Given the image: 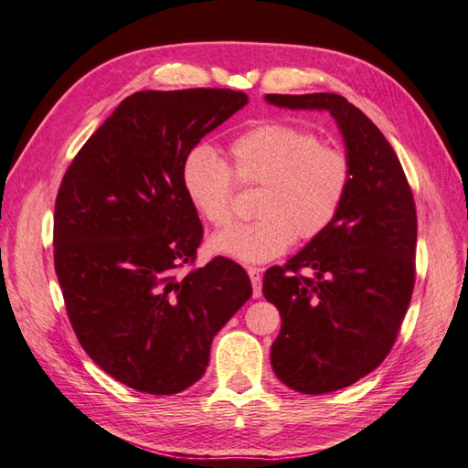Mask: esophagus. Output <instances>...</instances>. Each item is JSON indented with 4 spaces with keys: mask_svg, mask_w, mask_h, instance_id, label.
Segmentation results:
<instances>
[{
    "mask_svg": "<svg viewBox=\"0 0 468 468\" xmlns=\"http://www.w3.org/2000/svg\"><path fill=\"white\" fill-rule=\"evenodd\" d=\"M246 272H248V276H250V280H252V296L254 298H261L262 296V274H261V268L248 266Z\"/></svg>",
    "mask_w": 468,
    "mask_h": 468,
    "instance_id": "obj_1",
    "label": "esophagus"
}]
</instances>
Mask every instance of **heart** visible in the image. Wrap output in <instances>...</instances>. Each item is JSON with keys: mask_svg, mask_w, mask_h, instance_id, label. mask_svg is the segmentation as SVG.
Here are the masks:
<instances>
[{"mask_svg": "<svg viewBox=\"0 0 468 468\" xmlns=\"http://www.w3.org/2000/svg\"><path fill=\"white\" fill-rule=\"evenodd\" d=\"M232 168L210 146L184 158L182 186L190 204L216 228L234 220L236 181L261 186L256 220L212 236L210 250L244 264L274 261L298 240H314L335 224L352 188L350 154L324 144L314 130L264 122L230 144Z\"/></svg>", "mask_w": 468, "mask_h": 468, "instance_id": "obj_1", "label": "heart"}]
</instances>
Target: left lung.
Listing matches in <instances>:
<instances>
[{"instance_id":"1","label":"left lung","mask_w":468,"mask_h":468,"mask_svg":"<svg viewBox=\"0 0 468 468\" xmlns=\"http://www.w3.org/2000/svg\"><path fill=\"white\" fill-rule=\"evenodd\" d=\"M290 110H328L355 178L338 218L284 266L266 270L262 292L282 326L270 360L303 394L350 387L387 358L407 314L417 256V207L388 140L338 93H268ZM304 267L314 277H304Z\"/></svg>"}]
</instances>
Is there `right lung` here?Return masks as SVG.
Wrapping results in <instances>:
<instances>
[{
	"label": "right lung",
	"mask_w": 468,
	"mask_h": 468,
	"mask_svg": "<svg viewBox=\"0 0 468 468\" xmlns=\"http://www.w3.org/2000/svg\"><path fill=\"white\" fill-rule=\"evenodd\" d=\"M244 91H136L76 154L58 190L54 266L68 318L96 365L148 394L200 380L216 332L252 294L242 266L194 264L204 228L182 164L246 106Z\"/></svg>",
	"instance_id": "add662e5"
}]
</instances>
